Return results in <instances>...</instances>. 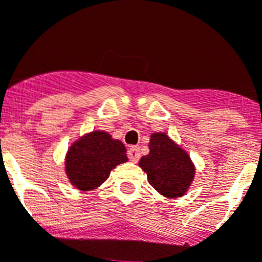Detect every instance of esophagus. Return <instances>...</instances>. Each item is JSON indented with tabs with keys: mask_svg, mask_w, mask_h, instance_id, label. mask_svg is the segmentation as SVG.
Returning <instances> with one entry per match:
<instances>
[{
	"mask_svg": "<svg viewBox=\"0 0 262 262\" xmlns=\"http://www.w3.org/2000/svg\"><path fill=\"white\" fill-rule=\"evenodd\" d=\"M127 155H128V159L131 162H138L140 158V148L136 146L129 147L128 151H127Z\"/></svg>",
	"mask_w": 262,
	"mask_h": 262,
	"instance_id": "1",
	"label": "esophagus"
}]
</instances>
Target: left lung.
I'll list each match as a JSON object with an SVG mask.
<instances>
[{
  "mask_svg": "<svg viewBox=\"0 0 262 262\" xmlns=\"http://www.w3.org/2000/svg\"><path fill=\"white\" fill-rule=\"evenodd\" d=\"M148 147L150 154L140 158L139 166L150 185L162 195H183L194 178L189 155L163 133L152 134Z\"/></svg>",
  "mask_w": 262,
  "mask_h": 262,
  "instance_id": "left-lung-1",
  "label": "left lung"
}]
</instances>
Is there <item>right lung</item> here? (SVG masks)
<instances>
[{
    "instance_id": "obj_1",
    "label": "right lung",
    "mask_w": 262,
    "mask_h": 262,
    "mask_svg": "<svg viewBox=\"0 0 262 262\" xmlns=\"http://www.w3.org/2000/svg\"><path fill=\"white\" fill-rule=\"evenodd\" d=\"M126 147L104 131H94L73 144L67 155V174L80 190H92L107 181L112 168L127 162Z\"/></svg>"
}]
</instances>
